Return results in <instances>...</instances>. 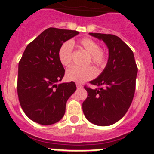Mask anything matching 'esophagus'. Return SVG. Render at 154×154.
<instances>
[{"label":"esophagus","instance_id":"esophagus-1","mask_svg":"<svg viewBox=\"0 0 154 154\" xmlns=\"http://www.w3.org/2000/svg\"><path fill=\"white\" fill-rule=\"evenodd\" d=\"M76 87H77V89H82V85L79 83H77L76 84Z\"/></svg>","mask_w":154,"mask_h":154}]
</instances>
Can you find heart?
<instances>
[{
  "label": "heart",
  "mask_w": 154,
  "mask_h": 154,
  "mask_svg": "<svg viewBox=\"0 0 154 154\" xmlns=\"http://www.w3.org/2000/svg\"><path fill=\"white\" fill-rule=\"evenodd\" d=\"M81 47H82L91 55V62L99 68L104 67L107 61V55L104 51L100 49L99 43L89 38H84L79 42ZM73 43L71 41L64 42L58 50V59L65 66H68L72 61ZM96 75V70L92 66L79 67L72 66L67 69L65 73L66 79L75 82H84L94 78Z\"/></svg>",
  "instance_id": "b5f03b06"
}]
</instances>
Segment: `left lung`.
I'll return each mask as SVG.
<instances>
[{"label":"left lung","mask_w":154,"mask_h":154,"mask_svg":"<svg viewBox=\"0 0 154 154\" xmlns=\"http://www.w3.org/2000/svg\"><path fill=\"white\" fill-rule=\"evenodd\" d=\"M102 40L109 49L106 66L91 84L99 86L90 89L82 103L84 115L97 126H110L124 116L133 101L137 75V64L130 47L113 35L89 33Z\"/></svg>","instance_id":"obj_1"}]
</instances>
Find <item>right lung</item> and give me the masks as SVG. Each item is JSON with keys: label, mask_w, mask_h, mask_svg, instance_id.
<instances>
[{"label": "right lung", "mask_w": 154, "mask_h": 154, "mask_svg": "<svg viewBox=\"0 0 154 154\" xmlns=\"http://www.w3.org/2000/svg\"><path fill=\"white\" fill-rule=\"evenodd\" d=\"M72 30L49 28L28 45L18 64L17 95L29 119L41 125L62 119L67 100L76 90L74 82L58 84L65 69L58 59L64 42L79 35Z\"/></svg>", "instance_id": "1"}]
</instances>
